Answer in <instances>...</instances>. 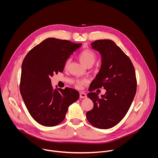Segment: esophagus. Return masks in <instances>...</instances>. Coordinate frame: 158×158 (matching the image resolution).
<instances>
[{"label": "esophagus", "mask_w": 158, "mask_h": 158, "mask_svg": "<svg viewBox=\"0 0 158 158\" xmlns=\"http://www.w3.org/2000/svg\"><path fill=\"white\" fill-rule=\"evenodd\" d=\"M87 97V94H86V93H84V92H81L80 93V98H85Z\"/></svg>", "instance_id": "1"}]
</instances>
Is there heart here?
Returning <instances> with one entry per match:
<instances>
[{
  "mask_svg": "<svg viewBox=\"0 0 158 158\" xmlns=\"http://www.w3.org/2000/svg\"><path fill=\"white\" fill-rule=\"evenodd\" d=\"M78 58L80 62L85 66H90L91 67L96 61L97 59L96 54L94 52L90 49H84L81 51L79 56ZM69 64V59H67L65 63V67L68 66ZM87 82V80L82 79V80H76L75 82V85L77 88L81 89L82 86Z\"/></svg>",
  "mask_w": 158,
  "mask_h": 158,
  "instance_id": "b5f03b06",
  "label": "heart"
}]
</instances>
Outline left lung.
<instances>
[{"label": "left lung", "instance_id": "8db88e82", "mask_svg": "<svg viewBox=\"0 0 158 158\" xmlns=\"http://www.w3.org/2000/svg\"><path fill=\"white\" fill-rule=\"evenodd\" d=\"M92 48L101 56L99 73L91 82L87 97L94 104L86 112L88 121L99 129H109L117 125L126 116L136 93L137 81L130 59L109 39L97 40ZM104 86V95L99 97L92 91Z\"/></svg>", "mask_w": 158, "mask_h": 158}]
</instances>
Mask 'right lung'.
Listing matches in <instances>:
<instances>
[{"label":"right lung","instance_id":"add662e5","mask_svg":"<svg viewBox=\"0 0 158 158\" xmlns=\"http://www.w3.org/2000/svg\"><path fill=\"white\" fill-rule=\"evenodd\" d=\"M81 44L48 38L33 48L22 64L20 92L32 118L39 124L55 126L65 118L79 93L65 87L53 89L51 77L64 70L67 59Z\"/></svg>","mask_w":158,"mask_h":158}]
</instances>
